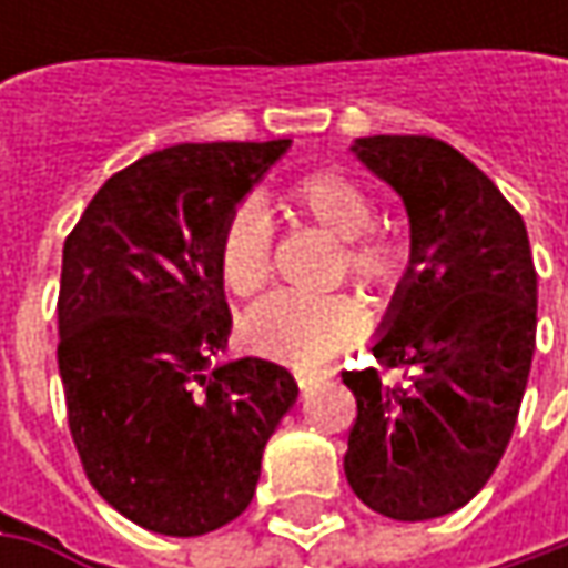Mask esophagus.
<instances>
[{"label": "esophagus", "instance_id": "obj_1", "mask_svg": "<svg viewBox=\"0 0 568 568\" xmlns=\"http://www.w3.org/2000/svg\"><path fill=\"white\" fill-rule=\"evenodd\" d=\"M325 376H332V369H306V366H294V379L300 388H310L313 382L325 379Z\"/></svg>", "mask_w": 568, "mask_h": 568}]
</instances>
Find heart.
Here are the masks:
<instances>
[{"mask_svg":"<svg viewBox=\"0 0 568 568\" xmlns=\"http://www.w3.org/2000/svg\"><path fill=\"white\" fill-rule=\"evenodd\" d=\"M287 205L341 240L344 272L366 287L402 284L410 265L407 240L395 230L373 227V195L338 170H313L287 189ZM214 272L230 296H255L272 272V221L258 205L233 207L217 246ZM363 310L347 294H274L243 322L252 351L294 363L318 366L341 344L357 338Z\"/></svg>","mask_w":568,"mask_h":568,"instance_id":"1","label":"heart"}]
</instances>
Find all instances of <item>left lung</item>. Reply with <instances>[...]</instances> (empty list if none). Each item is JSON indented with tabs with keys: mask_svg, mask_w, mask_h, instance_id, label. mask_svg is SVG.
<instances>
[{
	"mask_svg": "<svg viewBox=\"0 0 568 568\" xmlns=\"http://www.w3.org/2000/svg\"><path fill=\"white\" fill-rule=\"evenodd\" d=\"M402 195L410 265L373 357L341 373L357 398L344 474L373 513L426 521L468 506L513 439L537 335V272L521 214L462 151L426 135L354 148Z\"/></svg>",
	"mask_w": 568,
	"mask_h": 568,
	"instance_id": "8db88e82",
	"label": "left lung"
}]
</instances>
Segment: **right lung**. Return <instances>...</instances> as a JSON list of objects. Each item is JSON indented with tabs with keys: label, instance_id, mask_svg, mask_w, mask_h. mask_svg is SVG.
<instances>
[{
	"label": "right lung",
	"instance_id": "add662e5",
	"mask_svg": "<svg viewBox=\"0 0 568 568\" xmlns=\"http://www.w3.org/2000/svg\"><path fill=\"white\" fill-rule=\"evenodd\" d=\"M291 139L173 144L113 173L62 250L59 376L94 490L154 535L199 537L255 496L296 402L272 361L227 347L221 227Z\"/></svg>",
	"mask_w": 568,
	"mask_h": 568
}]
</instances>
